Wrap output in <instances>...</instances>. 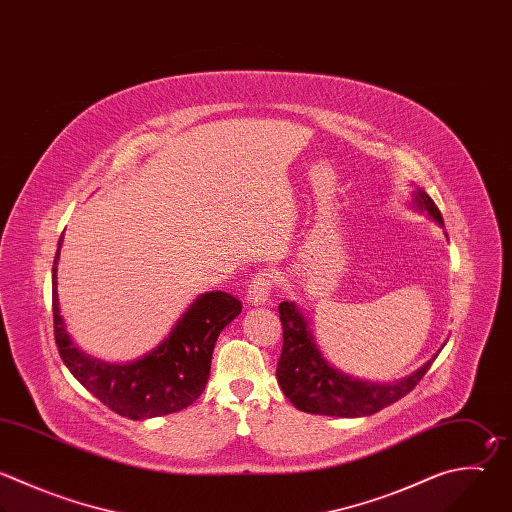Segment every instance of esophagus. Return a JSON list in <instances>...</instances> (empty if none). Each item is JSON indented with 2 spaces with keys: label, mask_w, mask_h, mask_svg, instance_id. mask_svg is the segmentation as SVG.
Segmentation results:
<instances>
[{
  "label": "esophagus",
  "mask_w": 512,
  "mask_h": 512,
  "mask_svg": "<svg viewBox=\"0 0 512 512\" xmlns=\"http://www.w3.org/2000/svg\"><path fill=\"white\" fill-rule=\"evenodd\" d=\"M273 285H275L273 273H269V271L257 273V275L251 279L249 287H247V303H251V305H263V303L271 297Z\"/></svg>",
  "instance_id": "esophagus-1"
}]
</instances>
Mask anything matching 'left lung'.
Listing matches in <instances>:
<instances>
[{
	"instance_id": "left-lung-1",
	"label": "left lung",
	"mask_w": 512,
	"mask_h": 512,
	"mask_svg": "<svg viewBox=\"0 0 512 512\" xmlns=\"http://www.w3.org/2000/svg\"><path fill=\"white\" fill-rule=\"evenodd\" d=\"M414 205L428 213L440 227L442 215L434 201L422 189L414 191ZM279 317L283 325V350L277 362V382L289 402L309 414L358 418L380 412L398 402L424 378L436 356L420 370L394 384L366 382L346 376L327 364L319 352L315 337L301 309L293 301L279 303Z\"/></svg>"
}]
</instances>
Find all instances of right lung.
<instances>
[{
    "mask_svg": "<svg viewBox=\"0 0 512 512\" xmlns=\"http://www.w3.org/2000/svg\"><path fill=\"white\" fill-rule=\"evenodd\" d=\"M52 267L54 335L70 374L104 406L130 420H146L189 408L205 390L219 333L241 313V301L225 291L199 295L160 346L130 364H108L72 342L60 315L58 259Z\"/></svg>",
    "mask_w": 512,
    "mask_h": 512,
    "instance_id": "add662e5",
    "label": "right lung"
}]
</instances>
